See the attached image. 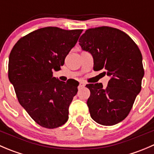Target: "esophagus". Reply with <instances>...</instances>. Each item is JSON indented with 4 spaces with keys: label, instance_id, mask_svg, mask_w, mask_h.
<instances>
[{
    "label": "esophagus",
    "instance_id": "34e87169",
    "mask_svg": "<svg viewBox=\"0 0 154 154\" xmlns=\"http://www.w3.org/2000/svg\"><path fill=\"white\" fill-rule=\"evenodd\" d=\"M85 86H86V83H85L84 82H80V85H79V87H83Z\"/></svg>",
    "mask_w": 154,
    "mask_h": 154
}]
</instances>
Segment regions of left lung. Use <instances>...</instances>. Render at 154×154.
Wrapping results in <instances>:
<instances>
[{
    "label": "left lung",
    "instance_id": "left-lung-1",
    "mask_svg": "<svg viewBox=\"0 0 154 154\" xmlns=\"http://www.w3.org/2000/svg\"><path fill=\"white\" fill-rule=\"evenodd\" d=\"M79 44L94 60V71L109 76L106 88L100 83L87 84V100L91 119L100 125L112 126L128 116L142 88L144 71L137 45L123 31L103 27L86 29Z\"/></svg>",
    "mask_w": 154,
    "mask_h": 154
}]
</instances>
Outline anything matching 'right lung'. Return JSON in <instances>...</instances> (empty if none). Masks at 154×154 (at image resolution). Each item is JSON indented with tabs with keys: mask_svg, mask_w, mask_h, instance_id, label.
<instances>
[{
	"mask_svg": "<svg viewBox=\"0 0 154 154\" xmlns=\"http://www.w3.org/2000/svg\"><path fill=\"white\" fill-rule=\"evenodd\" d=\"M83 29L40 28L20 38L9 57L8 77L20 104L38 125L48 129L63 125L79 83L53 77L59 71Z\"/></svg>",
	"mask_w": 154,
	"mask_h": 154,
	"instance_id": "obj_1",
	"label": "right lung"
}]
</instances>
